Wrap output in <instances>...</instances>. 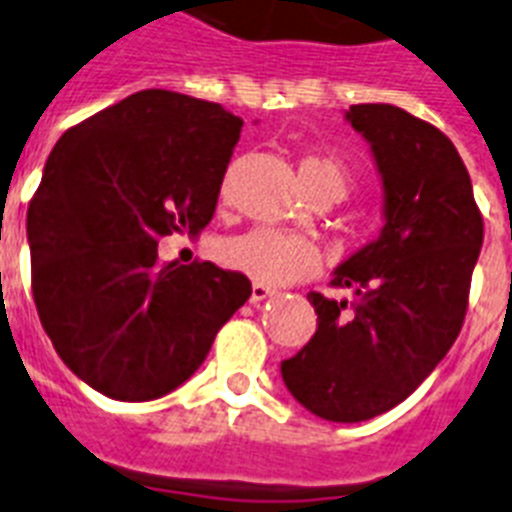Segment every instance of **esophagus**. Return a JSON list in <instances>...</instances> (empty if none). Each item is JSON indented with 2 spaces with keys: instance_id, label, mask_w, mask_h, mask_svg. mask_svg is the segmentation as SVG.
Masks as SVG:
<instances>
[{
  "instance_id": "1",
  "label": "esophagus",
  "mask_w": 512,
  "mask_h": 512,
  "mask_svg": "<svg viewBox=\"0 0 512 512\" xmlns=\"http://www.w3.org/2000/svg\"><path fill=\"white\" fill-rule=\"evenodd\" d=\"M272 295H274L272 287L259 285V282L251 287V303H261V301H266V298H272Z\"/></svg>"
}]
</instances>
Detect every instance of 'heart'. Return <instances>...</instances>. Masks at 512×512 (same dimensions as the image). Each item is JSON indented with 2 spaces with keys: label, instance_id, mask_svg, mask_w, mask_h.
I'll return each mask as SVG.
<instances>
[{
  "label": "heart",
  "instance_id": "heart-1",
  "mask_svg": "<svg viewBox=\"0 0 512 512\" xmlns=\"http://www.w3.org/2000/svg\"><path fill=\"white\" fill-rule=\"evenodd\" d=\"M303 185L311 196L342 198L348 193L350 175L342 159L322 151H308L298 159ZM219 261L227 269L246 274L253 282L269 287H285L293 282L311 280L322 269V251L303 235L272 230V227H256L243 235L219 243Z\"/></svg>",
  "mask_w": 512,
  "mask_h": 512
}]
</instances>
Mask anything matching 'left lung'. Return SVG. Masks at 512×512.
Instances as JSON below:
<instances>
[{
  "instance_id": "1",
  "label": "left lung",
  "mask_w": 512,
  "mask_h": 512,
  "mask_svg": "<svg viewBox=\"0 0 512 512\" xmlns=\"http://www.w3.org/2000/svg\"><path fill=\"white\" fill-rule=\"evenodd\" d=\"M348 120L377 159L387 225L335 269L332 287L353 301L308 293L319 329L282 361L293 398L340 424L403 403L453 348L484 240L471 177L442 130L392 104H353Z\"/></svg>"
}]
</instances>
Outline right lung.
Returning <instances> with one entry per match:
<instances>
[{
	"label": "right lung",
	"mask_w": 512,
	"mask_h": 512,
	"mask_svg": "<svg viewBox=\"0 0 512 512\" xmlns=\"http://www.w3.org/2000/svg\"><path fill=\"white\" fill-rule=\"evenodd\" d=\"M240 128L214 101L149 88L73 125L46 159L28 204L33 301L59 358L101 395L180 387L251 298L246 274L156 253L209 225Z\"/></svg>",
	"instance_id": "right-lung-1"
}]
</instances>
